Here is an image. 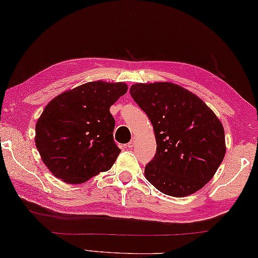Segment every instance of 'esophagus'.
Instances as JSON below:
<instances>
[{
    "mask_svg": "<svg viewBox=\"0 0 258 258\" xmlns=\"http://www.w3.org/2000/svg\"><path fill=\"white\" fill-rule=\"evenodd\" d=\"M135 142H136V139H135V138H133V140L131 141L130 143L127 144V147H128V149H132V147L135 145Z\"/></svg>",
    "mask_w": 258,
    "mask_h": 258,
    "instance_id": "34e87169",
    "label": "esophagus"
}]
</instances>
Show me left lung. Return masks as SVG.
<instances>
[{"mask_svg": "<svg viewBox=\"0 0 258 258\" xmlns=\"http://www.w3.org/2000/svg\"><path fill=\"white\" fill-rule=\"evenodd\" d=\"M130 93L149 116L156 139L146 179L174 197L201 189L226 153L225 133L215 113L199 96L169 82L138 83Z\"/></svg>", "mask_w": 258, "mask_h": 258, "instance_id": "1", "label": "left lung"}]
</instances>
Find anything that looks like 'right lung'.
<instances>
[{"label":"right lung","mask_w":258,"mask_h":258,"mask_svg":"<svg viewBox=\"0 0 258 258\" xmlns=\"http://www.w3.org/2000/svg\"><path fill=\"white\" fill-rule=\"evenodd\" d=\"M126 92L122 82H89L47 104L36 122L35 145L54 176L81 184L113 166L120 150L109 107Z\"/></svg>","instance_id":"add662e5"}]
</instances>
